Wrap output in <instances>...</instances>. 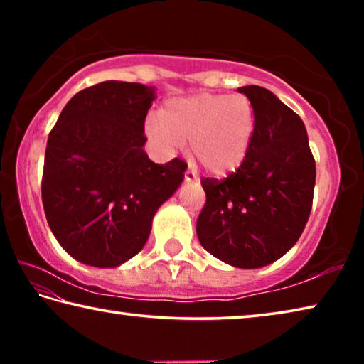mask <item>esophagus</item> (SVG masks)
I'll use <instances>...</instances> for the list:
<instances>
[{
	"label": "esophagus",
	"mask_w": 364,
	"mask_h": 364,
	"mask_svg": "<svg viewBox=\"0 0 364 364\" xmlns=\"http://www.w3.org/2000/svg\"><path fill=\"white\" fill-rule=\"evenodd\" d=\"M184 181H188V183H194V181H197V175L194 173L193 170L188 168L186 171H184Z\"/></svg>",
	"instance_id": "obj_1"
}]
</instances>
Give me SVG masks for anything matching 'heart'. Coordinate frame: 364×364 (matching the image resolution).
Wrapping results in <instances>:
<instances>
[{
	"label": "heart",
	"mask_w": 364,
	"mask_h": 364,
	"mask_svg": "<svg viewBox=\"0 0 364 364\" xmlns=\"http://www.w3.org/2000/svg\"><path fill=\"white\" fill-rule=\"evenodd\" d=\"M146 133L167 149L191 143L208 173L225 176L247 159L255 133V110L242 95L202 93L165 102L160 119H149Z\"/></svg>",
	"instance_id": "obj_1"
}]
</instances>
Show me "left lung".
I'll return each mask as SVG.
<instances>
[{
  "mask_svg": "<svg viewBox=\"0 0 364 364\" xmlns=\"http://www.w3.org/2000/svg\"><path fill=\"white\" fill-rule=\"evenodd\" d=\"M255 110L247 159L223 180L202 178L199 242L236 268H262L299 241L310 217L316 165L304 122L262 86H242Z\"/></svg>",
  "mask_w": 364,
  "mask_h": 364,
  "instance_id": "8db88e82",
  "label": "left lung"
}]
</instances>
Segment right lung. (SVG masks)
I'll return each mask as SVG.
<instances>
[{"label":"right lung","instance_id":"1","mask_svg":"<svg viewBox=\"0 0 364 364\" xmlns=\"http://www.w3.org/2000/svg\"><path fill=\"white\" fill-rule=\"evenodd\" d=\"M156 88L102 82L65 104L49 133L43 208L75 260L114 268L144 247L157 208L180 188L188 165L154 164L143 146Z\"/></svg>","mask_w":364,"mask_h":364}]
</instances>
